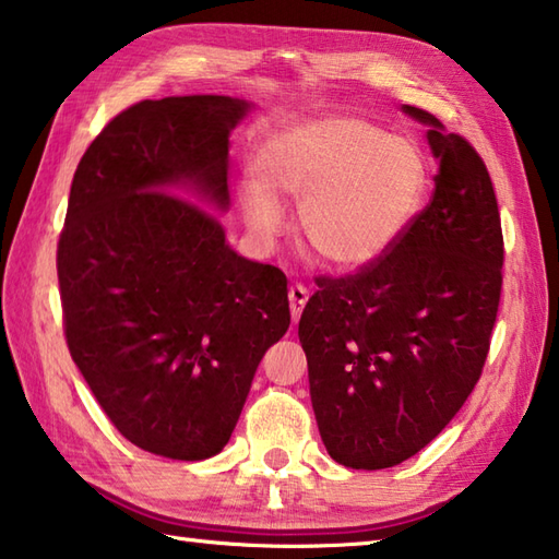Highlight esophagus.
I'll return each instance as SVG.
<instances>
[{
    "mask_svg": "<svg viewBox=\"0 0 559 559\" xmlns=\"http://www.w3.org/2000/svg\"><path fill=\"white\" fill-rule=\"evenodd\" d=\"M288 302H290L293 323H298L302 308H306V302H308V288L300 286V283H293V286L288 288Z\"/></svg>",
    "mask_w": 559,
    "mask_h": 559,
    "instance_id": "34e87169",
    "label": "esophagus"
}]
</instances>
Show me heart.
Wrapping results in <instances>:
<instances>
[{"label":"heart","instance_id":"1","mask_svg":"<svg viewBox=\"0 0 559 559\" xmlns=\"http://www.w3.org/2000/svg\"><path fill=\"white\" fill-rule=\"evenodd\" d=\"M241 210L257 234L281 226L278 200L298 204L302 241L340 271L382 259L419 214L427 165L419 147L359 118H318L271 132L253 157Z\"/></svg>","mask_w":559,"mask_h":559}]
</instances>
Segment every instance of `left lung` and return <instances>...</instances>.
<instances>
[{
	"label": "left lung",
	"mask_w": 559,
	"mask_h": 559,
	"mask_svg": "<svg viewBox=\"0 0 559 559\" xmlns=\"http://www.w3.org/2000/svg\"><path fill=\"white\" fill-rule=\"evenodd\" d=\"M402 110L429 126L431 202L382 259L316 278L298 323L320 439L347 468L396 466L439 437L484 372L503 286L484 159L431 112Z\"/></svg>",
	"instance_id": "8db88e82"
}]
</instances>
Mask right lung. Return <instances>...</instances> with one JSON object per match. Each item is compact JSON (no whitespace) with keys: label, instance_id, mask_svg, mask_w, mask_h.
Masks as SVG:
<instances>
[{"label":"right lung","instance_id":"right-lung-1","mask_svg":"<svg viewBox=\"0 0 559 559\" xmlns=\"http://www.w3.org/2000/svg\"><path fill=\"white\" fill-rule=\"evenodd\" d=\"M251 103L143 100L75 167L56 251L63 333L108 419L155 456L202 461L239 421L290 325L288 281L226 243L229 135Z\"/></svg>","mask_w":559,"mask_h":559}]
</instances>
